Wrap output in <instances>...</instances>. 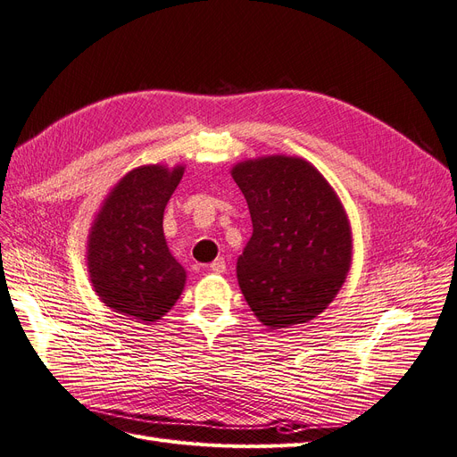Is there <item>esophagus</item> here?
<instances>
[{
  "instance_id": "1",
  "label": "esophagus",
  "mask_w": 457,
  "mask_h": 457,
  "mask_svg": "<svg viewBox=\"0 0 457 457\" xmlns=\"http://www.w3.org/2000/svg\"><path fill=\"white\" fill-rule=\"evenodd\" d=\"M210 270H212V272H215V274H223V272L227 270V262H225V259H223V257L215 259V261L210 264Z\"/></svg>"
}]
</instances>
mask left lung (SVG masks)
Wrapping results in <instances>:
<instances>
[{
    "label": "left lung",
    "instance_id": "obj_1",
    "mask_svg": "<svg viewBox=\"0 0 457 457\" xmlns=\"http://www.w3.org/2000/svg\"><path fill=\"white\" fill-rule=\"evenodd\" d=\"M230 174L253 223L236 262L251 312L270 328L318 318L344 286L353 255L352 225L337 191L301 156L247 159Z\"/></svg>",
    "mask_w": 457,
    "mask_h": 457
}]
</instances>
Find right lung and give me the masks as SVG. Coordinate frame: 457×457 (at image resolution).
<instances>
[{"label":"right lung","instance_id":"1","mask_svg":"<svg viewBox=\"0 0 457 457\" xmlns=\"http://www.w3.org/2000/svg\"><path fill=\"white\" fill-rule=\"evenodd\" d=\"M185 166L145 164L124 174L104 198L87 238V269L100 301L137 323L174 308L187 281L164 238V208Z\"/></svg>","mask_w":457,"mask_h":457}]
</instances>
